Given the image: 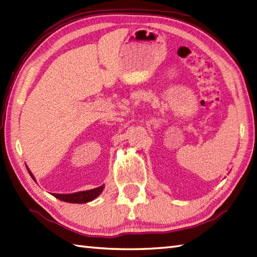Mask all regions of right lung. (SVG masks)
<instances>
[{
  "instance_id": "1",
  "label": "right lung",
  "mask_w": 257,
  "mask_h": 257,
  "mask_svg": "<svg viewBox=\"0 0 257 257\" xmlns=\"http://www.w3.org/2000/svg\"><path fill=\"white\" fill-rule=\"evenodd\" d=\"M28 173H30L32 178L36 181L35 177L31 173V170L28 169ZM104 189V185H102L98 188H94V189L91 190H85V191H79L75 193H51L54 197L59 199L61 201L69 202V203H87L89 201H92L94 199L101 195V192Z\"/></svg>"
}]
</instances>
